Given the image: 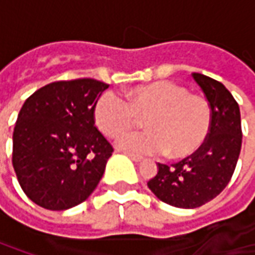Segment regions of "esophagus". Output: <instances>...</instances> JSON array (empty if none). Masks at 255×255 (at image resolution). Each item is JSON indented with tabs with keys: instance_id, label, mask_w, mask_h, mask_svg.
Returning a JSON list of instances; mask_svg holds the SVG:
<instances>
[{
	"instance_id": "obj_1",
	"label": "esophagus",
	"mask_w": 255,
	"mask_h": 255,
	"mask_svg": "<svg viewBox=\"0 0 255 255\" xmlns=\"http://www.w3.org/2000/svg\"><path fill=\"white\" fill-rule=\"evenodd\" d=\"M130 160H133L134 163H140L143 160V157H140V156H136V154H132V153H125Z\"/></svg>"
}]
</instances>
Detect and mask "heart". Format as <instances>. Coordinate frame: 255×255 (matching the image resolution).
Segmentation results:
<instances>
[{
  "instance_id": "obj_1",
  "label": "heart",
  "mask_w": 255,
  "mask_h": 255,
  "mask_svg": "<svg viewBox=\"0 0 255 255\" xmlns=\"http://www.w3.org/2000/svg\"><path fill=\"white\" fill-rule=\"evenodd\" d=\"M139 118L147 129L123 136L118 143L121 150L136 154L166 152L171 159L189 157L204 144L211 128L207 99L171 81L132 88L128 101L105 92L93 106L96 128L111 139L136 126Z\"/></svg>"
}]
</instances>
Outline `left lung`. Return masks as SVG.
I'll return each instance as SVG.
<instances>
[{
  "label": "left lung",
  "instance_id": "8db88e82",
  "mask_svg": "<svg viewBox=\"0 0 255 255\" xmlns=\"http://www.w3.org/2000/svg\"><path fill=\"white\" fill-rule=\"evenodd\" d=\"M211 108L207 140L191 156L174 164L157 163L159 170L147 187L179 209H196L217 197L229 184L241 150L240 108L224 85L206 75L193 74Z\"/></svg>",
  "mask_w": 255,
  "mask_h": 255
}]
</instances>
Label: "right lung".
Returning <instances> with one entry per match:
<instances>
[{"label":"right lung","mask_w":255,"mask_h":255,"mask_svg":"<svg viewBox=\"0 0 255 255\" xmlns=\"http://www.w3.org/2000/svg\"><path fill=\"white\" fill-rule=\"evenodd\" d=\"M108 86L89 78L52 82L22 105L12 134V166L35 204L68 210L96 189L113 152L93 121L95 102Z\"/></svg>","instance_id":"right-lung-1"}]
</instances>
